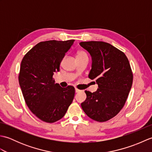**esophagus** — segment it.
<instances>
[{
    "label": "esophagus",
    "mask_w": 152,
    "mask_h": 152,
    "mask_svg": "<svg viewBox=\"0 0 152 152\" xmlns=\"http://www.w3.org/2000/svg\"><path fill=\"white\" fill-rule=\"evenodd\" d=\"M75 91H76V93H78V92H80V89H78L76 88V89H75Z\"/></svg>",
    "instance_id": "1"
}]
</instances>
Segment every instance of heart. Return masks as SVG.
Instances as JSON below:
<instances>
[{"label": "heart", "instance_id": "1", "mask_svg": "<svg viewBox=\"0 0 152 152\" xmlns=\"http://www.w3.org/2000/svg\"><path fill=\"white\" fill-rule=\"evenodd\" d=\"M87 56V54L84 52V51H80L77 53V56L76 57H82V56Z\"/></svg>", "mask_w": 152, "mask_h": 152}]
</instances>
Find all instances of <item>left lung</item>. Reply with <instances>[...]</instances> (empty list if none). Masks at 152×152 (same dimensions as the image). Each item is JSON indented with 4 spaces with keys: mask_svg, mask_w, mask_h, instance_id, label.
Returning a JSON list of instances; mask_svg holds the SVG:
<instances>
[{
    "mask_svg": "<svg viewBox=\"0 0 152 152\" xmlns=\"http://www.w3.org/2000/svg\"><path fill=\"white\" fill-rule=\"evenodd\" d=\"M80 45L91 55L89 78L95 80L99 87L95 92L85 91L87 98L81 106L93 120L106 121L120 112L127 101L133 79L129 62L124 52L108 43L89 41Z\"/></svg>",
    "mask_w": 152,
    "mask_h": 152,
    "instance_id": "8db88e82",
    "label": "left lung"
}]
</instances>
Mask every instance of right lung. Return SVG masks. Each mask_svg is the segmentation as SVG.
I'll use <instances>...</instances> for the list:
<instances>
[{"mask_svg":"<svg viewBox=\"0 0 152 152\" xmlns=\"http://www.w3.org/2000/svg\"><path fill=\"white\" fill-rule=\"evenodd\" d=\"M74 42H41L22 59L19 83L23 95L30 110L43 121L59 120L74 99V87L61 88L53 78L54 72H59L61 61Z\"/></svg>","mask_w":152,"mask_h":152,"instance_id":"1","label":"right lung"}]
</instances>
